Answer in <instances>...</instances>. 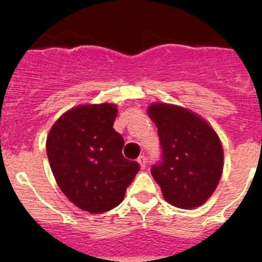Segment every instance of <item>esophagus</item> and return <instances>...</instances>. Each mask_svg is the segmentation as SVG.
<instances>
[{
    "label": "esophagus",
    "mask_w": 262,
    "mask_h": 262,
    "mask_svg": "<svg viewBox=\"0 0 262 262\" xmlns=\"http://www.w3.org/2000/svg\"><path fill=\"white\" fill-rule=\"evenodd\" d=\"M138 163L140 164L142 169H145V166H147V159H145V156H139Z\"/></svg>",
    "instance_id": "1"
}]
</instances>
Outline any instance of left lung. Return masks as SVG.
<instances>
[{
  "mask_svg": "<svg viewBox=\"0 0 262 262\" xmlns=\"http://www.w3.org/2000/svg\"><path fill=\"white\" fill-rule=\"evenodd\" d=\"M148 115L156 124L161 160L151 168L164 198L180 209L203 205L223 170V147L207 122L184 107L154 103Z\"/></svg>",
  "mask_w": 262,
  "mask_h": 262,
  "instance_id": "obj_1",
  "label": "left lung"
}]
</instances>
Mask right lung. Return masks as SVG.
I'll list each match as a JSON object with an SVG mask.
<instances>
[{
	"mask_svg": "<svg viewBox=\"0 0 262 262\" xmlns=\"http://www.w3.org/2000/svg\"><path fill=\"white\" fill-rule=\"evenodd\" d=\"M117 106L82 105L67 111L47 136V156L57 185L72 203L92 214L119 205L140 165L122 154L114 128Z\"/></svg>",
	"mask_w": 262,
	"mask_h": 262,
	"instance_id": "obj_1",
	"label": "right lung"
}]
</instances>
